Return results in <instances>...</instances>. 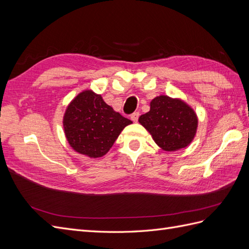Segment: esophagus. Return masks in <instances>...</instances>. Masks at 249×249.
Returning a JSON list of instances; mask_svg holds the SVG:
<instances>
[{
	"mask_svg": "<svg viewBox=\"0 0 249 249\" xmlns=\"http://www.w3.org/2000/svg\"><path fill=\"white\" fill-rule=\"evenodd\" d=\"M138 118H139V112H134L133 114L131 115V119L133 120L134 123H137Z\"/></svg>",
	"mask_w": 249,
	"mask_h": 249,
	"instance_id": "esophagus-1",
	"label": "esophagus"
}]
</instances>
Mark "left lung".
I'll use <instances>...</instances> for the list:
<instances>
[{"mask_svg":"<svg viewBox=\"0 0 249 249\" xmlns=\"http://www.w3.org/2000/svg\"><path fill=\"white\" fill-rule=\"evenodd\" d=\"M149 111L138 122L152 135L154 141L166 152L187 147L197 132L198 118L191 106L178 97L156 96Z\"/></svg>","mask_w":249,"mask_h":249,"instance_id":"8db88e82","label":"left lung"}]
</instances>
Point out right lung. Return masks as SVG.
Masks as SVG:
<instances>
[{
  "label": "right lung",
  "mask_w": 249,
  "mask_h": 249,
  "mask_svg": "<svg viewBox=\"0 0 249 249\" xmlns=\"http://www.w3.org/2000/svg\"><path fill=\"white\" fill-rule=\"evenodd\" d=\"M133 124L114 111L101 94L86 89L67 106L63 129L67 142L73 150L89 158L106 155L119 134Z\"/></svg>",
  "instance_id": "obj_1"
}]
</instances>
